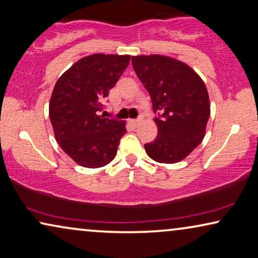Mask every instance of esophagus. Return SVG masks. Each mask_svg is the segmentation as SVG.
Wrapping results in <instances>:
<instances>
[{
  "instance_id": "esophagus-1",
  "label": "esophagus",
  "mask_w": 258,
  "mask_h": 258,
  "mask_svg": "<svg viewBox=\"0 0 258 258\" xmlns=\"http://www.w3.org/2000/svg\"><path fill=\"white\" fill-rule=\"evenodd\" d=\"M130 122H131V125L133 126V127H138V126L141 124L140 120H136V119H133V120H130Z\"/></svg>"
}]
</instances>
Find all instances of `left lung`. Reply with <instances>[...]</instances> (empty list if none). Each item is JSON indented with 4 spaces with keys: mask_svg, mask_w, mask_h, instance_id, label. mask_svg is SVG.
<instances>
[{
    "mask_svg": "<svg viewBox=\"0 0 258 258\" xmlns=\"http://www.w3.org/2000/svg\"><path fill=\"white\" fill-rule=\"evenodd\" d=\"M134 71L150 93L158 137L145 145L160 164L187 158L203 140L210 115L209 94L197 72L183 61L162 55L132 57Z\"/></svg>",
    "mask_w": 258,
    "mask_h": 258,
    "instance_id": "obj_1",
    "label": "left lung"
}]
</instances>
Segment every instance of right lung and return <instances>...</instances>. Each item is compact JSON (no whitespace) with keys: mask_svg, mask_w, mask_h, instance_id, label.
I'll list each match as a JSON object with an SVG mask.
<instances>
[{"mask_svg":"<svg viewBox=\"0 0 258 258\" xmlns=\"http://www.w3.org/2000/svg\"><path fill=\"white\" fill-rule=\"evenodd\" d=\"M130 55L93 53L58 78L49 117L57 143L76 164L99 168L117 155L126 122L104 118L103 100L130 63Z\"/></svg>","mask_w":258,"mask_h":258,"instance_id":"add662e5","label":"right lung"}]
</instances>
